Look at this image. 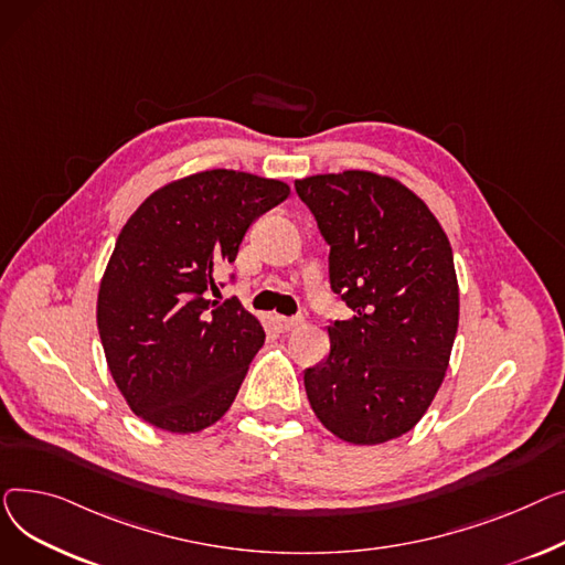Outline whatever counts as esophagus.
I'll list each match as a JSON object with an SVG mask.
<instances>
[{
  "label": "esophagus",
  "mask_w": 565,
  "mask_h": 565,
  "mask_svg": "<svg viewBox=\"0 0 565 565\" xmlns=\"http://www.w3.org/2000/svg\"><path fill=\"white\" fill-rule=\"evenodd\" d=\"M276 328L280 330V333H287V330H291V328H296V326H301V317H282V315H276Z\"/></svg>",
  "instance_id": "esophagus-1"
}]
</instances>
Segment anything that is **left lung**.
Returning <instances> with one entry per match:
<instances>
[{
	"mask_svg": "<svg viewBox=\"0 0 565 565\" xmlns=\"http://www.w3.org/2000/svg\"><path fill=\"white\" fill-rule=\"evenodd\" d=\"M294 186L330 246V289L353 312L330 321L328 355L303 372L310 406L347 443L399 438L434 402L449 364L458 328L449 239L392 178L344 171Z\"/></svg>",
	"mask_w": 565,
	"mask_h": 565,
	"instance_id": "8db88e82",
	"label": "left lung"
}]
</instances>
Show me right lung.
Here are the masks:
<instances>
[{
	"label": "right lung",
	"instance_id": "1",
	"mask_svg": "<svg viewBox=\"0 0 565 565\" xmlns=\"http://www.w3.org/2000/svg\"><path fill=\"white\" fill-rule=\"evenodd\" d=\"M287 195L278 180L205 171L154 191L120 230L97 294V330L141 419L195 434L235 402L264 330L237 298L212 301L225 285L214 274Z\"/></svg>",
	"mask_w": 565,
	"mask_h": 565
}]
</instances>
